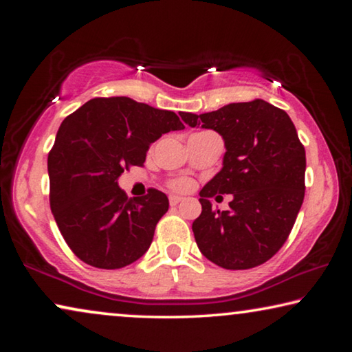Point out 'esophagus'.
I'll list each match as a JSON object with an SVG mask.
<instances>
[{
    "instance_id": "1",
    "label": "esophagus",
    "mask_w": 352,
    "mask_h": 352,
    "mask_svg": "<svg viewBox=\"0 0 352 352\" xmlns=\"http://www.w3.org/2000/svg\"><path fill=\"white\" fill-rule=\"evenodd\" d=\"M182 200H183V197H180V195H170L169 204H170V206H175V205L180 204Z\"/></svg>"
}]
</instances>
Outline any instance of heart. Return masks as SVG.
Here are the masks:
<instances>
[{
	"instance_id": "obj_1",
	"label": "heart",
	"mask_w": 352,
	"mask_h": 352,
	"mask_svg": "<svg viewBox=\"0 0 352 352\" xmlns=\"http://www.w3.org/2000/svg\"><path fill=\"white\" fill-rule=\"evenodd\" d=\"M172 188L175 190H188L190 188V182L186 180V178H180V180L172 182Z\"/></svg>"
}]
</instances>
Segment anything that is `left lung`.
<instances>
[{
	"mask_svg": "<svg viewBox=\"0 0 352 352\" xmlns=\"http://www.w3.org/2000/svg\"><path fill=\"white\" fill-rule=\"evenodd\" d=\"M180 116L225 142L222 169L199 192L201 214L192 222L199 250L226 270L264 264L287 241L305 199L306 152L294 122L262 99ZM217 193L234 194L228 212L212 211L209 199Z\"/></svg>",
	"mask_w": 352,
	"mask_h": 352,
	"instance_id": "left-lung-1",
	"label": "left lung"
}]
</instances>
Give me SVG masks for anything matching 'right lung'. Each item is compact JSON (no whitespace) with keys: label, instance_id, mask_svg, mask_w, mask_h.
<instances>
[{"label":"right lung","instance_id":"add662e5","mask_svg":"<svg viewBox=\"0 0 352 352\" xmlns=\"http://www.w3.org/2000/svg\"><path fill=\"white\" fill-rule=\"evenodd\" d=\"M183 129L174 111L126 96L94 98L63 119L47 157L50 204L77 258L115 270L147 252L169 200L157 189L129 199L118 178L142 166L162 135Z\"/></svg>","mask_w":352,"mask_h":352}]
</instances>
